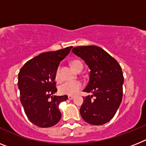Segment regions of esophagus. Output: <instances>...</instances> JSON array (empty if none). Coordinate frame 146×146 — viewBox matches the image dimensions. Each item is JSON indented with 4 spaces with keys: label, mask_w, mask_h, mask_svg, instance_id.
<instances>
[{
    "label": "esophagus",
    "mask_w": 146,
    "mask_h": 146,
    "mask_svg": "<svg viewBox=\"0 0 146 146\" xmlns=\"http://www.w3.org/2000/svg\"><path fill=\"white\" fill-rule=\"evenodd\" d=\"M68 99H69V100H73V99H74V96H68Z\"/></svg>",
    "instance_id": "esophagus-1"
}]
</instances>
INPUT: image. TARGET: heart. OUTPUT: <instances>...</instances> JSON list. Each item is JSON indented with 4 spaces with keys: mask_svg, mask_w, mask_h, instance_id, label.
I'll list each match as a JSON object with an SVG mask.
<instances>
[{
    "mask_svg": "<svg viewBox=\"0 0 146 146\" xmlns=\"http://www.w3.org/2000/svg\"><path fill=\"white\" fill-rule=\"evenodd\" d=\"M70 64L73 69L76 71H81L83 69L82 63L79 60H73L70 62ZM59 67L56 70L55 78L56 80H59ZM82 88V83L80 81H69L62 83L58 87V91L61 94L63 95H68V96H74L79 91L81 88Z\"/></svg>",
    "mask_w": 146,
    "mask_h": 146,
    "instance_id": "1",
    "label": "heart"
}]
</instances>
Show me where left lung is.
<instances>
[{
  "label": "left lung",
  "mask_w": 146,
  "mask_h": 146,
  "mask_svg": "<svg viewBox=\"0 0 146 146\" xmlns=\"http://www.w3.org/2000/svg\"><path fill=\"white\" fill-rule=\"evenodd\" d=\"M72 52L82 58L90 70V80L83 90L92 95L83 98L81 116L89 124H105L114 117L122 102V68L117 60L100 46H79L73 48Z\"/></svg>",
  "instance_id": "1"
}]
</instances>
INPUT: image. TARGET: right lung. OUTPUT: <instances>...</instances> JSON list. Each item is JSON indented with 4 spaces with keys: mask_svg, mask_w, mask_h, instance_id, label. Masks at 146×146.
<instances>
[{
    "mask_svg": "<svg viewBox=\"0 0 146 146\" xmlns=\"http://www.w3.org/2000/svg\"><path fill=\"white\" fill-rule=\"evenodd\" d=\"M72 47L41 53L26 62L18 73L21 102L29 121L38 127L55 125L62 117L58 105L67 96H53L57 91L55 74Z\"/></svg>",
    "mask_w": 146,
    "mask_h": 146,
    "instance_id": "1",
    "label": "right lung"
}]
</instances>
